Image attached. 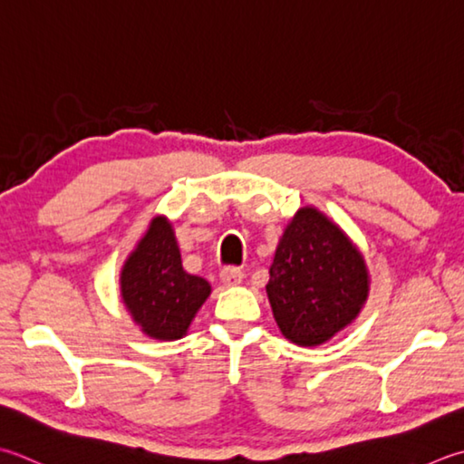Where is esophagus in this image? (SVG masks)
Here are the masks:
<instances>
[{
    "label": "esophagus",
    "instance_id": "34e87169",
    "mask_svg": "<svg viewBox=\"0 0 464 464\" xmlns=\"http://www.w3.org/2000/svg\"><path fill=\"white\" fill-rule=\"evenodd\" d=\"M221 281L227 287H235L243 281V271L237 267H225L221 271Z\"/></svg>",
    "mask_w": 464,
    "mask_h": 464
}]
</instances>
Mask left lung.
<instances>
[{
    "label": "left lung",
    "instance_id": "obj_1",
    "mask_svg": "<svg viewBox=\"0 0 464 464\" xmlns=\"http://www.w3.org/2000/svg\"><path fill=\"white\" fill-rule=\"evenodd\" d=\"M266 289L281 334L312 348L356 320L370 276L348 235L315 207H302L281 235Z\"/></svg>",
    "mask_w": 464,
    "mask_h": 464
}]
</instances>
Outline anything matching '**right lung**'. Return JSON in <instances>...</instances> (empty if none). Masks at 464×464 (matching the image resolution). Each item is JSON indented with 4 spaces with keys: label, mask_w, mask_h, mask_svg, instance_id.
<instances>
[{
    "label": "right lung",
    "mask_w": 464,
    "mask_h": 464,
    "mask_svg": "<svg viewBox=\"0 0 464 464\" xmlns=\"http://www.w3.org/2000/svg\"><path fill=\"white\" fill-rule=\"evenodd\" d=\"M208 294V281L183 269L170 221L154 217L121 271V295L134 324L149 338L180 340Z\"/></svg>",
    "instance_id": "1"
}]
</instances>
